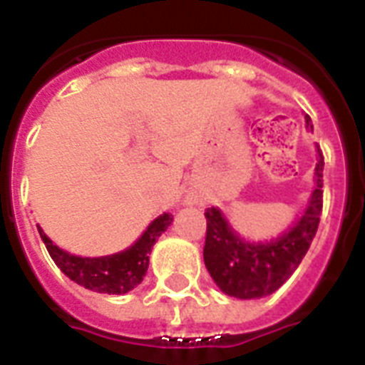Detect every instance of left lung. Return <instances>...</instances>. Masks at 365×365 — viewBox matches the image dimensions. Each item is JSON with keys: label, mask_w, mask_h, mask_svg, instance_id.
<instances>
[{"label": "left lung", "mask_w": 365, "mask_h": 365, "mask_svg": "<svg viewBox=\"0 0 365 365\" xmlns=\"http://www.w3.org/2000/svg\"><path fill=\"white\" fill-rule=\"evenodd\" d=\"M307 125L311 117L305 115ZM312 128V126H311ZM324 155L318 149L317 189L301 220L280 239L250 244L239 239L216 208H206L205 265L223 294L239 299H255L277 292L305 257L317 235L324 205Z\"/></svg>", "instance_id": "obj_1"}]
</instances>
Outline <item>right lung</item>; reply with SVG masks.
I'll list each match as a JSON object with an SVG mask.
<instances>
[{"label": "right lung", "instance_id": "right-lung-1", "mask_svg": "<svg viewBox=\"0 0 365 365\" xmlns=\"http://www.w3.org/2000/svg\"><path fill=\"white\" fill-rule=\"evenodd\" d=\"M170 223L172 214H163L149 225L148 231L136 240V244H132L125 252L106 255V257L70 255L58 246H54L53 240L41 229L37 227V231L47 246L48 255L60 267V271L66 277H70L73 282L98 294H126L143 280L155 240L159 239L160 233H165Z\"/></svg>", "mask_w": 365, "mask_h": 365}]
</instances>
